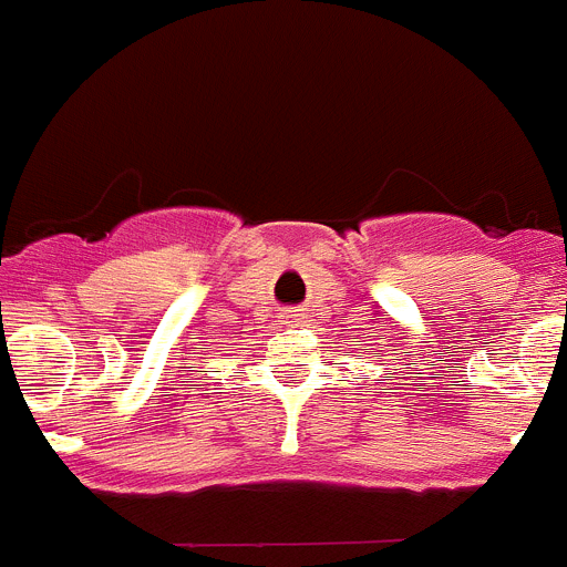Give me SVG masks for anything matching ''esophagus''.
<instances>
[{
    "mask_svg": "<svg viewBox=\"0 0 567 567\" xmlns=\"http://www.w3.org/2000/svg\"><path fill=\"white\" fill-rule=\"evenodd\" d=\"M284 318H287V323H298L300 315H298V309H295V312H287V315H284Z\"/></svg>",
    "mask_w": 567,
    "mask_h": 567,
    "instance_id": "obj_1",
    "label": "esophagus"
}]
</instances>
